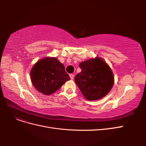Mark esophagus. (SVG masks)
I'll return each mask as SVG.
<instances>
[{"instance_id":"esophagus-1","label":"esophagus","mask_w":146,"mask_h":146,"mask_svg":"<svg viewBox=\"0 0 146 146\" xmlns=\"http://www.w3.org/2000/svg\"><path fill=\"white\" fill-rule=\"evenodd\" d=\"M69 77H70V79H71V80H73L74 78V75L72 74H70L69 75Z\"/></svg>"}]
</instances>
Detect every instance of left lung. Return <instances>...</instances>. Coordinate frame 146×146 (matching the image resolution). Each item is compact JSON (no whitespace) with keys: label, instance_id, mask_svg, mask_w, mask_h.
<instances>
[{"label":"left lung","instance_id":"obj_1","mask_svg":"<svg viewBox=\"0 0 146 146\" xmlns=\"http://www.w3.org/2000/svg\"><path fill=\"white\" fill-rule=\"evenodd\" d=\"M81 72L77 74L75 82L88 100L103 98L114 85V75L109 65L97 56L79 64Z\"/></svg>","mask_w":146,"mask_h":146}]
</instances>
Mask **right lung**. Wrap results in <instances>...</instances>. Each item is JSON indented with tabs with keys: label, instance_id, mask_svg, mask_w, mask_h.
Returning a JSON list of instances; mask_svg holds the SVG:
<instances>
[{
	"label": "right lung",
	"instance_id": "1",
	"mask_svg": "<svg viewBox=\"0 0 146 146\" xmlns=\"http://www.w3.org/2000/svg\"><path fill=\"white\" fill-rule=\"evenodd\" d=\"M33 86L41 93L49 96L70 80L64 66L55 57L47 56L38 60L30 71Z\"/></svg>",
	"mask_w": 146,
	"mask_h": 146
}]
</instances>
